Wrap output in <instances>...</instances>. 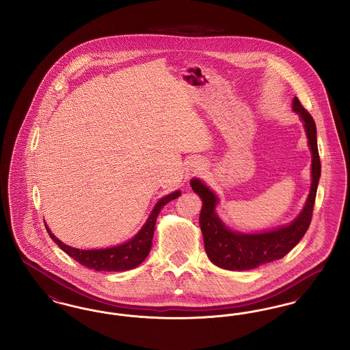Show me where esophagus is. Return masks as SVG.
Masks as SVG:
<instances>
[{"mask_svg": "<svg viewBox=\"0 0 350 350\" xmlns=\"http://www.w3.org/2000/svg\"><path fill=\"white\" fill-rule=\"evenodd\" d=\"M204 161H202V160H198L197 163H196V165H194V172H200V170H203L204 169Z\"/></svg>", "mask_w": 350, "mask_h": 350, "instance_id": "obj_1", "label": "esophagus"}]
</instances>
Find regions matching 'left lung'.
I'll use <instances>...</instances> for the list:
<instances>
[{
	"instance_id": "obj_1",
	"label": "left lung",
	"mask_w": 350,
	"mask_h": 350,
	"mask_svg": "<svg viewBox=\"0 0 350 350\" xmlns=\"http://www.w3.org/2000/svg\"><path fill=\"white\" fill-rule=\"evenodd\" d=\"M293 110L299 114L308 137V146L312 153L311 165V190L306 204L298 217L288 226L273 231L260 233L233 232L217 215V196L198 178L190 181L191 189L203 202L200 210V226L203 233L204 250L213 264L227 270H250L284 257L307 232L317 198V183L321 164L317 150V126L310 113L295 97Z\"/></svg>"
}]
</instances>
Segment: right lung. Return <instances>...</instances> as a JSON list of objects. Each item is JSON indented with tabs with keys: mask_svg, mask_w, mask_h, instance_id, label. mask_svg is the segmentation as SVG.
I'll use <instances>...</instances> for the list:
<instances>
[{
	"mask_svg": "<svg viewBox=\"0 0 350 350\" xmlns=\"http://www.w3.org/2000/svg\"><path fill=\"white\" fill-rule=\"evenodd\" d=\"M181 196V191L177 190L172 194H167L163 197L161 200L156 203L153 207L150 217L142 227V230L133 236L131 240L127 243L117 245L113 248H106V250H77L72 248L69 245L63 244L55 234L51 232L50 228H47V232L50 234L51 239L70 256L73 260L80 262L81 265L89 269H93L96 271H123V270H130L133 267H139L148 256L150 247H152V237L154 232V224L157 215L163 210V207L167 204V202L176 200L177 197Z\"/></svg>",
	"mask_w": 350,
	"mask_h": 350,
	"instance_id": "1",
	"label": "right lung"
}]
</instances>
